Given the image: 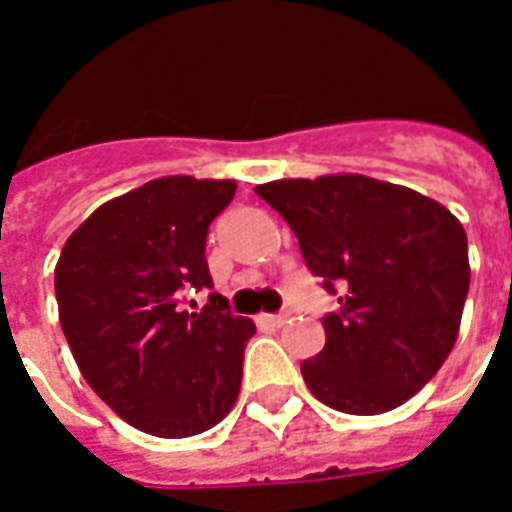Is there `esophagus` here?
Listing matches in <instances>:
<instances>
[{
    "instance_id": "34e87169",
    "label": "esophagus",
    "mask_w": 512,
    "mask_h": 512,
    "mask_svg": "<svg viewBox=\"0 0 512 512\" xmlns=\"http://www.w3.org/2000/svg\"><path fill=\"white\" fill-rule=\"evenodd\" d=\"M287 319H290V311H282V314H265V317H260V322H265V325L271 327H282L287 325Z\"/></svg>"
}]
</instances>
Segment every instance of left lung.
I'll return each instance as SVG.
<instances>
[{
	"instance_id": "8db88e82",
	"label": "left lung",
	"mask_w": 512,
	"mask_h": 512,
	"mask_svg": "<svg viewBox=\"0 0 512 512\" xmlns=\"http://www.w3.org/2000/svg\"><path fill=\"white\" fill-rule=\"evenodd\" d=\"M255 193L290 222L303 260L341 308L300 365L319 403L376 416L446 362L470 290L467 233L446 206L362 174L276 179Z\"/></svg>"
}]
</instances>
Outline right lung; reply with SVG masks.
Segmentation results:
<instances>
[{
    "label": "right lung",
    "instance_id": "add662e5",
    "mask_svg": "<svg viewBox=\"0 0 512 512\" xmlns=\"http://www.w3.org/2000/svg\"><path fill=\"white\" fill-rule=\"evenodd\" d=\"M233 195V179H152L101 204L58 257V319L77 368L155 438L206 432L239 397L255 322L217 292L198 314L182 311V292L212 287L206 236Z\"/></svg>",
    "mask_w": 512,
    "mask_h": 512
}]
</instances>
